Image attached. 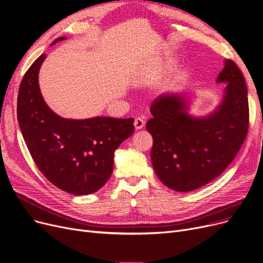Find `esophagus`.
Wrapping results in <instances>:
<instances>
[{
  "label": "esophagus",
  "instance_id": "esophagus-1",
  "mask_svg": "<svg viewBox=\"0 0 263 263\" xmlns=\"http://www.w3.org/2000/svg\"><path fill=\"white\" fill-rule=\"evenodd\" d=\"M145 124V118H142V117H138L135 119V122H134V125H135V128L136 129H141Z\"/></svg>",
  "mask_w": 263,
  "mask_h": 263
}]
</instances>
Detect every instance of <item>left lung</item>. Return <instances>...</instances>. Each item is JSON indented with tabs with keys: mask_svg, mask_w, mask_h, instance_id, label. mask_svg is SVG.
Masks as SVG:
<instances>
[{
	"mask_svg": "<svg viewBox=\"0 0 263 263\" xmlns=\"http://www.w3.org/2000/svg\"><path fill=\"white\" fill-rule=\"evenodd\" d=\"M217 82L227 84L224 99L206 118L189 116L187 101L178 95H161L151 106L146 129L153 137L152 163L170 189L189 192L217 178L248 135V88L235 61H225Z\"/></svg>",
	"mask_w": 263,
	"mask_h": 263,
	"instance_id": "obj_1",
	"label": "left lung"
}]
</instances>
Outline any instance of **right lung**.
I'll list each match as a JSON object with an SVG mask.
<instances>
[{"mask_svg": "<svg viewBox=\"0 0 263 263\" xmlns=\"http://www.w3.org/2000/svg\"><path fill=\"white\" fill-rule=\"evenodd\" d=\"M45 57L42 54L34 61L20 84L17 116L24 141L40 172L54 186L74 195L97 192L112 173L115 151L133 135L134 119L70 120L54 114L38 84Z\"/></svg>", "mask_w": 263, "mask_h": 263, "instance_id": "obj_1", "label": "right lung"}]
</instances>
